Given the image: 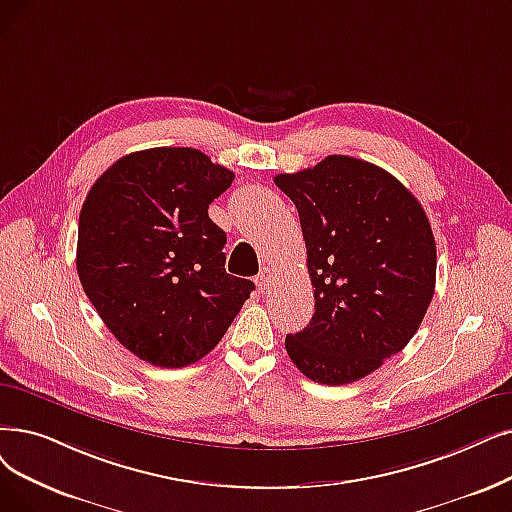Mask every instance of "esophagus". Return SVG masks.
I'll list each match as a JSON object with an SVG mask.
<instances>
[{"mask_svg":"<svg viewBox=\"0 0 512 512\" xmlns=\"http://www.w3.org/2000/svg\"><path fill=\"white\" fill-rule=\"evenodd\" d=\"M255 282H257V288H259V291H261L263 295L270 293L272 286H274V274H272V270H270V268H263V270L257 274Z\"/></svg>","mask_w":512,"mask_h":512,"instance_id":"34e87169","label":"esophagus"}]
</instances>
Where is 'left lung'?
Returning a JSON list of instances; mask_svg holds the SVG:
<instances>
[{
	"mask_svg": "<svg viewBox=\"0 0 512 512\" xmlns=\"http://www.w3.org/2000/svg\"><path fill=\"white\" fill-rule=\"evenodd\" d=\"M274 184L299 211L316 311L286 335L288 358L320 385L360 381L414 337L435 293L425 209L395 177L330 154Z\"/></svg>",
	"mask_w": 512,
	"mask_h": 512,
	"instance_id": "left-lung-1",
	"label": "left lung"
}]
</instances>
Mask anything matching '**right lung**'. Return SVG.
Masks as SVG:
<instances>
[{"label":"right lung","mask_w":512,"mask_h":512,"mask_svg":"<svg viewBox=\"0 0 512 512\" xmlns=\"http://www.w3.org/2000/svg\"><path fill=\"white\" fill-rule=\"evenodd\" d=\"M234 180L196 148H148L110 165L79 215L77 274L106 328L161 368L198 362L255 284L226 272V232L209 217Z\"/></svg>","instance_id":"right-lung-1"}]
</instances>
